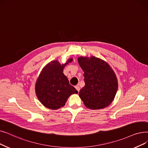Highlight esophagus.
Masks as SVG:
<instances>
[{
  "instance_id": "obj_1",
  "label": "esophagus",
  "mask_w": 148,
  "mask_h": 148,
  "mask_svg": "<svg viewBox=\"0 0 148 148\" xmlns=\"http://www.w3.org/2000/svg\"><path fill=\"white\" fill-rule=\"evenodd\" d=\"M75 88L77 89V91L78 92H79V91H80V87L78 85H77V86H75Z\"/></svg>"
}]
</instances>
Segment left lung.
<instances>
[{
  "label": "left lung",
  "instance_id": "8db88e82",
  "mask_svg": "<svg viewBox=\"0 0 148 148\" xmlns=\"http://www.w3.org/2000/svg\"><path fill=\"white\" fill-rule=\"evenodd\" d=\"M78 62L84 71L85 85L80 90L79 96L85 106L92 110L108 106L118 89L113 70L106 62L94 56L90 59L80 57Z\"/></svg>",
  "mask_w": 148,
  "mask_h": 148
}]
</instances>
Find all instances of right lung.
<instances>
[{"label":"right lung","instance_id":"add662e5","mask_svg":"<svg viewBox=\"0 0 148 148\" xmlns=\"http://www.w3.org/2000/svg\"><path fill=\"white\" fill-rule=\"evenodd\" d=\"M72 60L69 59L64 65L53 61L42 69L36 83V93L45 107L57 110L65 105L71 95L78 93L63 73L64 66Z\"/></svg>","mask_w":148,"mask_h":148}]
</instances>
